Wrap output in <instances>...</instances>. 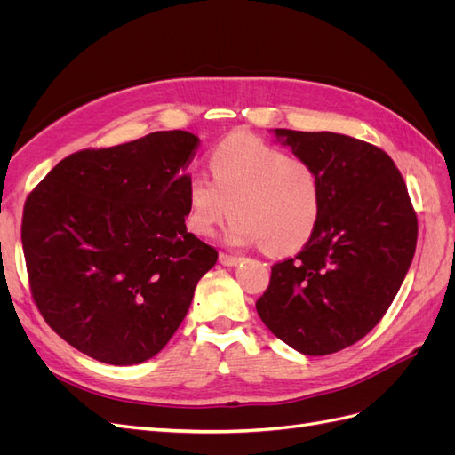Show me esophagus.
<instances>
[{"label":"esophagus","instance_id":"1","mask_svg":"<svg viewBox=\"0 0 455 455\" xmlns=\"http://www.w3.org/2000/svg\"><path fill=\"white\" fill-rule=\"evenodd\" d=\"M239 261H241V256L228 254V252H220V264H224V266H237Z\"/></svg>","mask_w":455,"mask_h":455}]
</instances>
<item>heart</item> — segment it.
<instances>
[{"label":"heart","instance_id":"1","mask_svg":"<svg viewBox=\"0 0 455 455\" xmlns=\"http://www.w3.org/2000/svg\"><path fill=\"white\" fill-rule=\"evenodd\" d=\"M212 180H188V226L212 235L233 216L231 239L259 244L269 256L294 254L309 243L323 216V182L315 164L286 156L252 134H233L209 159Z\"/></svg>","mask_w":455,"mask_h":455}]
</instances>
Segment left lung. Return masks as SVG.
<instances>
[{
	"instance_id": "obj_1",
	"label": "left lung",
	"mask_w": 455,
	"mask_h": 455,
	"mask_svg": "<svg viewBox=\"0 0 455 455\" xmlns=\"http://www.w3.org/2000/svg\"><path fill=\"white\" fill-rule=\"evenodd\" d=\"M275 134L319 171L323 216L304 249L271 267L256 309L292 349L330 355L387 313L416 252L418 216L401 171L378 146L336 132Z\"/></svg>"
}]
</instances>
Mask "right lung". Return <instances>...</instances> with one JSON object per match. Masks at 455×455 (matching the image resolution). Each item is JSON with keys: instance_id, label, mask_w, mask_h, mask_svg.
<instances>
[{"instance_id": "right-lung-1", "label": "right lung", "mask_w": 455, "mask_h": 455, "mask_svg": "<svg viewBox=\"0 0 455 455\" xmlns=\"http://www.w3.org/2000/svg\"><path fill=\"white\" fill-rule=\"evenodd\" d=\"M197 146L191 132L157 131L81 149L26 197L20 237L34 304L77 351L140 364L184 321L218 259L184 224Z\"/></svg>"}]
</instances>
